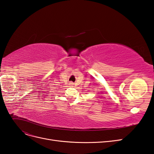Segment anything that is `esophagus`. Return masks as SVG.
Returning <instances> with one entry per match:
<instances>
[{"label": "esophagus", "mask_w": 154, "mask_h": 154, "mask_svg": "<svg viewBox=\"0 0 154 154\" xmlns=\"http://www.w3.org/2000/svg\"><path fill=\"white\" fill-rule=\"evenodd\" d=\"M69 85H74V84L72 82H69Z\"/></svg>", "instance_id": "34e87169"}]
</instances>
